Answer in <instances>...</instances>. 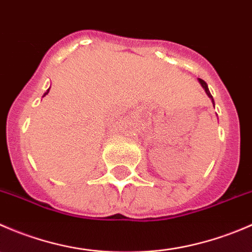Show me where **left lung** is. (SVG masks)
I'll use <instances>...</instances> for the list:
<instances>
[{
  "label": "left lung",
  "mask_w": 252,
  "mask_h": 252,
  "mask_svg": "<svg viewBox=\"0 0 252 252\" xmlns=\"http://www.w3.org/2000/svg\"><path fill=\"white\" fill-rule=\"evenodd\" d=\"M199 81H200V84H201V86H202V88L205 89V91H206V94H207V95H208V97H210L211 100H212V102H213V106H215V101H213V97H212V95H211L210 90H208V86H207V84H206V81L202 80V79H199Z\"/></svg>",
  "instance_id": "1"
}]
</instances>
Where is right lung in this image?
Segmentation results:
<instances>
[{"mask_svg":"<svg viewBox=\"0 0 252 252\" xmlns=\"http://www.w3.org/2000/svg\"><path fill=\"white\" fill-rule=\"evenodd\" d=\"M48 91H50V89H48V90L46 91V93H45V94H44V96H46V95H47V94H48ZM44 96H42V97H44Z\"/></svg>","mask_w":252,"mask_h":252,"instance_id":"1","label":"right lung"}]
</instances>
